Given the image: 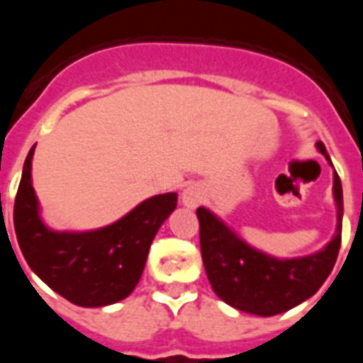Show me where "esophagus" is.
I'll return each mask as SVG.
<instances>
[{
	"mask_svg": "<svg viewBox=\"0 0 363 363\" xmlns=\"http://www.w3.org/2000/svg\"><path fill=\"white\" fill-rule=\"evenodd\" d=\"M201 200H203V191H201L198 185H191V187L185 189L184 194H182L184 205L185 207H191V209H194L196 205H200Z\"/></svg>",
	"mask_w": 363,
	"mask_h": 363,
	"instance_id": "34e87169",
	"label": "esophagus"
}]
</instances>
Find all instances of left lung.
Here are the masks:
<instances>
[{
  "instance_id": "1",
  "label": "left lung",
  "mask_w": 363,
  "mask_h": 363,
  "mask_svg": "<svg viewBox=\"0 0 363 363\" xmlns=\"http://www.w3.org/2000/svg\"><path fill=\"white\" fill-rule=\"evenodd\" d=\"M316 147L331 163L323 143ZM333 192L338 216L335 238L322 251L291 259L272 258L247 245L220 218L200 207L201 258L214 293L234 309L258 316L285 313L313 296L331 274L342 243L344 196L336 172Z\"/></svg>"
}]
</instances>
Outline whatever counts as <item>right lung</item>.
<instances>
[{"label": "right lung", "instance_id": "add662e5", "mask_svg": "<svg viewBox=\"0 0 363 363\" xmlns=\"http://www.w3.org/2000/svg\"><path fill=\"white\" fill-rule=\"evenodd\" d=\"M34 147L23 165L14 201V229L28 267L82 307H104L123 300L142 278L150 243L178 194L167 192L142 201L116 223L86 233H57L45 227L32 187Z\"/></svg>", "mask_w": 363, "mask_h": 363}]
</instances>
